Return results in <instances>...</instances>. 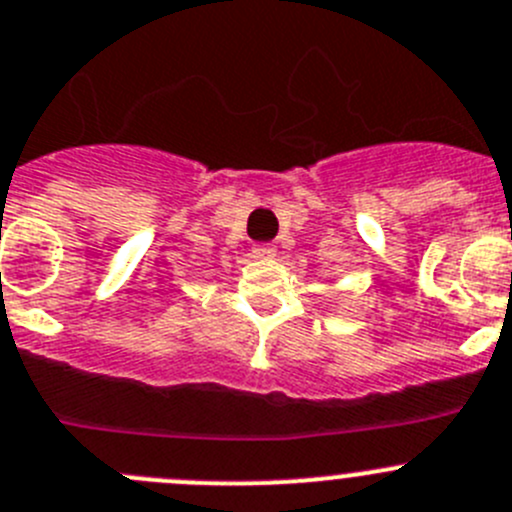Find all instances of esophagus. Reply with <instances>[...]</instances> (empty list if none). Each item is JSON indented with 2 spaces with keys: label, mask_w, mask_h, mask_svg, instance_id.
<instances>
[{
  "label": "esophagus",
  "mask_w": 512,
  "mask_h": 512,
  "mask_svg": "<svg viewBox=\"0 0 512 512\" xmlns=\"http://www.w3.org/2000/svg\"><path fill=\"white\" fill-rule=\"evenodd\" d=\"M276 256V246L271 243H259V246H253V259H274Z\"/></svg>",
  "instance_id": "obj_1"
}]
</instances>
